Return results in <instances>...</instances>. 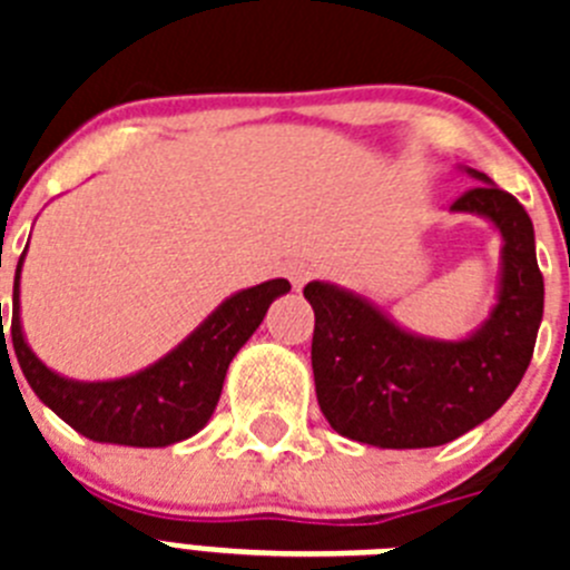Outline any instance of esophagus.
Masks as SVG:
<instances>
[{"label":"esophagus","mask_w":570,"mask_h":570,"mask_svg":"<svg viewBox=\"0 0 570 570\" xmlns=\"http://www.w3.org/2000/svg\"><path fill=\"white\" fill-rule=\"evenodd\" d=\"M314 265H311V262H305V259H296V262H288V279H291V285H294L296 291L302 288V285H305V282H311L314 279Z\"/></svg>","instance_id":"esophagus-1"}]
</instances>
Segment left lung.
<instances>
[{
	"mask_svg": "<svg viewBox=\"0 0 570 570\" xmlns=\"http://www.w3.org/2000/svg\"><path fill=\"white\" fill-rule=\"evenodd\" d=\"M471 174L482 185L456 196L451 208L485 216L505 239L500 299L476 334L422 340L328 282L302 291L316 316L311 365L320 411L347 440L445 445L497 414L528 371L546 302L531 216L485 174Z\"/></svg>",
	"mask_w": 570,
	"mask_h": 570,
	"instance_id": "left-lung-1",
	"label": "left lung"
}]
</instances>
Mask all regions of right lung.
Masks as SVG:
<instances>
[{
  "mask_svg": "<svg viewBox=\"0 0 570 570\" xmlns=\"http://www.w3.org/2000/svg\"><path fill=\"white\" fill-rule=\"evenodd\" d=\"M22 256H19L17 279H13L10 340H13L24 380L33 387V394L53 414L62 416L73 431L94 442H114V445L165 448L188 440L199 428H205L223 394L225 374L236 351L259 328L271 302L291 291L288 279H271L256 288L239 291L156 365L125 380L73 382L45 367L24 342L22 325H19ZM0 351H8L4 325Z\"/></svg>",
  "mask_w": 570,
  "mask_h": 570,
  "instance_id": "obj_1",
  "label": "right lung"
}]
</instances>
